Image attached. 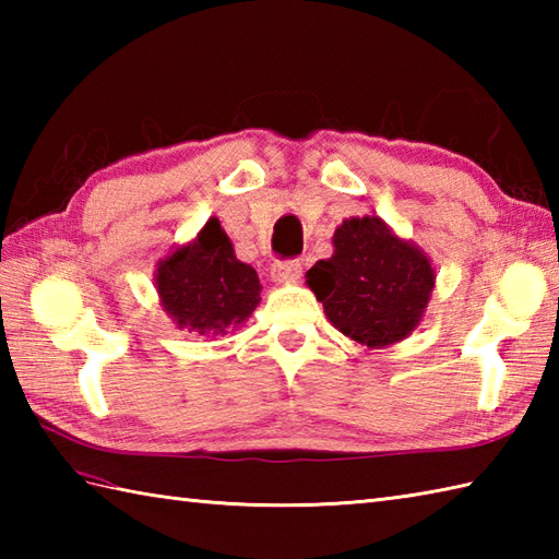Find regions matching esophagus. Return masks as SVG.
Masks as SVG:
<instances>
[{"label": "esophagus", "instance_id": "34e87169", "mask_svg": "<svg viewBox=\"0 0 559 559\" xmlns=\"http://www.w3.org/2000/svg\"><path fill=\"white\" fill-rule=\"evenodd\" d=\"M302 276V264L300 261H276L271 266V278L276 283H295Z\"/></svg>", "mask_w": 559, "mask_h": 559}]
</instances>
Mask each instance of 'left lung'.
Masks as SVG:
<instances>
[{
    "label": "left lung",
    "mask_w": 559,
    "mask_h": 559,
    "mask_svg": "<svg viewBox=\"0 0 559 559\" xmlns=\"http://www.w3.org/2000/svg\"><path fill=\"white\" fill-rule=\"evenodd\" d=\"M435 278L430 257L379 216L343 221L334 254L307 271L329 322L370 350L394 346L420 326Z\"/></svg>",
    "instance_id": "obj_1"
}]
</instances>
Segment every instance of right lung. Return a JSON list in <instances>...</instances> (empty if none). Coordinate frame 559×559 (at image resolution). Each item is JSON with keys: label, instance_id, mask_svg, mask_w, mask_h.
I'll return each instance as SVG.
<instances>
[{"label": "right lung", "instance_id": "add662e5", "mask_svg": "<svg viewBox=\"0 0 559 559\" xmlns=\"http://www.w3.org/2000/svg\"><path fill=\"white\" fill-rule=\"evenodd\" d=\"M153 283L158 305L173 324L204 338L245 324L261 300L257 271L235 257L218 218H209L194 240L158 259Z\"/></svg>", "mask_w": 559, "mask_h": 559}]
</instances>
